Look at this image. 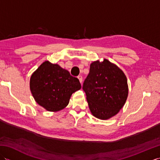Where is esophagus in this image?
<instances>
[{
    "label": "esophagus",
    "mask_w": 160,
    "mask_h": 160,
    "mask_svg": "<svg viewBox=\"0 0 160 160\" xmlns=\"http://www.w3.org/2000/svg\"><path fill=\"white\" fill-rule=\"evenodd\" d=\"M78 79H79L80 82L81 84H82V77L81 76H79L78 77Z\"/></svg>",
    "instance_id": "esophagus-1"
}]
</instances>
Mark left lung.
Masks as SVG:
<instances>
[{
    "label": "left lung",
    "instance_id": "1",
    "mask_svg": "<svg viewBox=\"0 0 160 160\" xmlns=\"http://www.w3.org/2000/svg\"><path fill=\"white\" fill-rule=\"evenodd\" d=\"M82 89L91 113L100 120L116 115L124 105L128 93L125 74L107 59L91 64Z\"/></svg>",
    "mask_w": 160,
    "mask_h": 160
}]
</instances>
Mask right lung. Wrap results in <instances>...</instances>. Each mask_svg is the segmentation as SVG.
I'll list each match as a JSON object with an SVG mask.
<instances>
[{
  "label": "right lung",
  "instance_id": "1",
  "mask_svg": "<svg viewBox=\"0 0 160 160\" xmlns=\"http://www.w3.org/2000/svg\"><path fill=\"white\" fill-rule=\"evenodd\" d=\"M30 90L36 102L48 111L65 108L73 93L81 89L77 78L57 64L45 61L30 78Z\"/></svg>",
  "mask_w": 160,
  "mask_h": 160
}]
</instances>
